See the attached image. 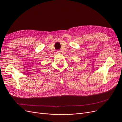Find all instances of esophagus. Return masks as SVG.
I'll use <instances>...</instances> for the list:
<instances>
[{"label": "esophagus", "mask_w": 122, "mask_h": 122, "mask_svg": "<svg viewBox=\"0 0 122 122\" xmlns=\"http://www.w3.org/2000/svg\"><path fill=\"white\" fill-rule=\"evenodd\" d=\"M57 53H58V54H61V51L60 50H57Z\"/></svg>", "instance_id": "1"}]
</instances>
